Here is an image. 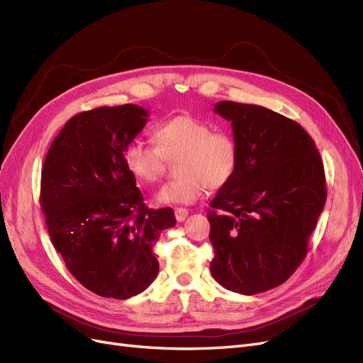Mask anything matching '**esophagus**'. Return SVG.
I'll return each mask as SVG.
<instances>
[{
  "mask_svg": "<svg viewBox=\"0 0 363 363\" xmlns=\"http://www.w3.org/2000/svg\"><path fill=\"white\" fill-rule=\"evenodd\" d=\"M174 213H176V219L179 222H183L187 218V215H189V210L183 208V207H177L176 210H174Z\"/></svg>",
  "mask_w": 363,
  "mask_h": 363,
  "instance_id": "1",
  "label": "esophagus"
}]
</instances>
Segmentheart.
<instances>
[{
    "instance_id": "obj_1",
    "label": "heart",
    "mask_w": 363,
    "mask_h": 363,
    "mask_svg": "<svg viewBox=\"0 0 363 363\" xmlns=\"http://www.w3.org/2000/svg\"><path fill=\"white\" fill-rule=\"evenodd\" d=\"M156 145L130 143L124 150V164L144 183H157L168 162H176L179 179L164 184L155 198L159 204L191 206L208 189L227 186L239 167V144L223 130L192 116H177L160 123L153 132Z\"/></svg>"
}]
</instances>
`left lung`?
I'll list each match as a JSON object with an SVG mask.
<instances>
[{
	"mask_svg": "<svg viewBox=\"0 0 363 363\" xmlns=\"http://www.w3.org/2000/svg\"><path fill=\"white\" fill-rule=\"evenodd\" d=\"M239 144L233 180L210 201L213 278L246 296L274 289L301 266L326 203V177L315 143L301 124L264 106L223 101Z\"/></svg>",
	"mask_w": 363,
	"mask_h": 363,
	"instance_id": "8db88e82",
	"label": "left lung"
}]
</instances>
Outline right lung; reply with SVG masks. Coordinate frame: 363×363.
Masks as SVG:
<instances>
[{
    "label": "right lung",
    "mask_w": 363,
    "mask_h": 363,
    "mask_svg": "<svg viewBox=\"0 0 363 363\" xmlns=\"http://www.w3.org/2000/svg\"><path fill=\"white\" fill-rule=\"evenodd\" d=\"M148 111L126 104L72 117L48 150L40 206L51 242L85 289L129 298L155 281L153 245L176 225L172 208H147L124 150Z\"/></svg>",
    "instance_id": "add662e5"
}]
</instances>
